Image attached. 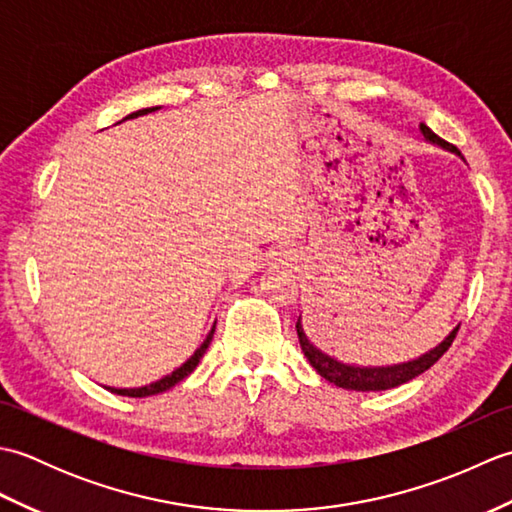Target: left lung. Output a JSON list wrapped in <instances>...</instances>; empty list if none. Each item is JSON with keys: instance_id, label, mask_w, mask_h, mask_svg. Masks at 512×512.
<instances>
[{"instance_id": "left-lung-1", "label": "left lung", "mask_w": 512, "mask_h": 512, "mask_svg": "<svg viewBox=\"0 0 512 512\" xmlns=\"http://www.w3.org/2000/svg\"><path fill=\"white\" fill-rule=\"evenodd\" d=\"M420 132L424 136L427 143L438 145L447 151H453L455 156H460V149L447 143V140H442L438 134H433L431 129L420 123ZM460 328H455L447 339H444L440 345L433 347L427 354H422L418 358H413V361L407 363H398V365H385V367H358V365H347L336 361V358L328 356L325 352H321L317 345H314L306 332H303V325H301V317L297 319V334H299V343H301V350L306 354V358L310 361V365L317 369V372L325 378L330 380L332 385L336 387H343V389H352V391H385L391 387H398L402 383H409L411 378L420 376L422 372H427V369L440 361V356L449 350L455 334H458Z\"/></svg>"}]
</instances>
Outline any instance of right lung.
I'll return each instance as SVG.
<instances>
[{
	"label": "right lung",
	"mask_w": 512,
	"mask_h": 512,
	"mask_svg": "<svg viewBox=\"0 0 512 512\" xmlns=\"http://www.w3.org/2000/svg\"><path fill=\"white\" fill-rule=\"evenodd\" d=\"M156 110H160V107H145V110H138V112H134V114L125 116L123 121H127V118H138V116H145V114H149V112H156ZM213 332H215V323H213L211 332L206 334L204 343L198 347V350L193 352V356L189 358V361H187V363H182L178 369H173V372H171L169 376H165V378L156 380V383L145 385V387H134V389H116V387H107V389L114 391V394H118V396H129V398H145V396H156V394H162V391H167V389H171L173 385H178L182 378H187V376L193 372V369L198 367L200 358L204 356L206 347H209V343H211V339H213Z\"/></svg>",
	"instance_id": "right-lung-1"
}]
</instances>
